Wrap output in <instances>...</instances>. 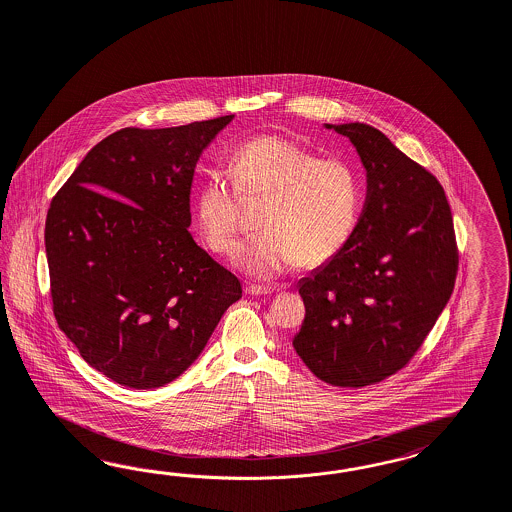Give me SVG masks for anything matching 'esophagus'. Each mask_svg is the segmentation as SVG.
Returning <instances> with one entry per match:
<instances>
[{
	"instance_id": "34e87169",
	"label": "esophagus",
	"mask_w": 512,
	"mask_h": 512,
	"mask_svg": "<svg viewBox=\"0 0 512 512\" xmlns=\"http://www.w3.org/2000/svg\"><path fill=\"white\" fill-rule=\"evenodd\" d=\"M246 293L251 296H266L274 293V287H264V285H248Z\"/></svg>"
}]
</instances>
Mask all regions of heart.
<instances>
[{"instance_id": "b5f03b06", "label": "heart", "mask_w": 512, "mask_h": 512, "mask_svg": "<svg viewBox=\"0 0 512 512\" xmlns=\"http://www.w3.org/2000/svg\"><path fill=\"white\" fill-rule=\"evenodd\" d=\"M231 186L212 174L195 199L206 246L233 253L240 246V199L264 197L261 229L236 255L255 278H276L293 266H321L340 253L355 231L362 187L357 171L340 157H319L279 135H261L234 148Z\"/></svg>"}]
</instances>
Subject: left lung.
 Instances as JSON below:
<instances>
[{
	"instance_id": "1",
	"label": "left lung",
	"mask_w": 512,
	"mask_h": 512,
	"mask_svg": "<svg viewBox=\"0 0 512 512\" xmlns=\"http://www.w3.org/2000/svg\"><path fill=\"white\" fill-rule=\"evenodd\" d=\"M351 140L366 169L364 210L347 244L298 281L306 306L296 355L334 387L402 370L449 302L458 251L434 174L366 124H325Z\"/></svg>"
}]
</instances>
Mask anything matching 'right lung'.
Listing matches in <instances>:
<instances>
[{
    "label": "right lung",
    "mask_w": 512,
    "mask_h": 512,
    "mask_svg": "<svg viewBox=\"0 0 512 512\" xmlns=\"http://www.w3.org/2000/svg\"><path fill=\"white\" fill-rule=\"evenodd\" d=\"M233 114L95 144L45 223L58 326L93 370L157 388L201 355L242 285L187 231L197 161Z\"/></svg>",
    "instance_id": "right-lung-1"
}]
</instances>
